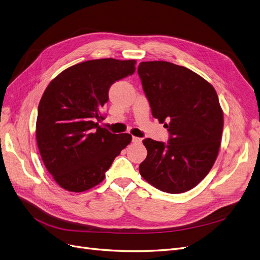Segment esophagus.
I'll return each instance as SVG.
<instances>
[{
  "label": "esophagus",
  "instance_id": "esophagus-1",
  "mask_svg": "<svg viewBox=\"0 0 260 260\" xmlns=\"http://www.w3.org/2000/svg\"><path fill=\"white\" fill-rule=\"evenodd\" d=\"M141 141H142V139H141V138L133 136V142H135V143H140Z\"/></svg>",
  "mask_w": 260,
  "mask_h": 260
}]
</instances>
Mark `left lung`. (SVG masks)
I'll return each instance as SVG.
<instances>
[{
  "instance_id": "1",
  "label": "left lung",
  "mask_w": 260,
  "mask_h": 260,
  "mask_svg": "<svg viewBox=\"0 0 260 260\" xmlns=\"http://www.w3.org/2000/svg\"><path fill=\"white\" fill-rule=\"evenodd\" d=\"M152 115L170 133L169 143L142 140L148 155L139 166L148 183L169 194L184 193L214 165L224 112L213 85L184 66L166 61L138 66Z\"/></svg>"
}]
</instances>
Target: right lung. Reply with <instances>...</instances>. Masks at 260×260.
Here are the masks:
<instances>
[{"label": "right lung", "instance_id": "obj_1", "mask_svg": "<svg viewBox=\"0 0 260 260\" xmlns=\"http://www.w3.org/2000/svg\"><path fill=\"white\" fill-rule=\"evenodd\" d=\"M136 60H89L64 70L46 88L36 120L44 165L62 188L80 193L105 179L129 134L100 126L110 85L135 72Z\"/></svg>", "mask_w": 260, "mask_h": 260}]
</instances>
